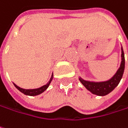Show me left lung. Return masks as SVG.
Instances as JSON below:
<instances>
[{
	"mask_svg": "<svg viewBox=\"0 0 128 128\" xmlns=\"http://www.w3.org/2000/svg\"><path fill=\"white\" fill-rule=\"evenodd\" d=\"M121 62L120 68L117 69L114 75L109 79L103 82H94L85 80L79 76L78 79L80 82L85 87L87 90L91 93L98 96H104L110 93L116 87L123 75L124 70V54L122 47H121Z\"/></svg>",
	"mask_w": 128,
	"mask_h": 128,
	"instance_id": "1",
	"label": "left lung"
}]
</instances>
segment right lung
<instances>
[{"label": "right lung", "instance_id": "right-lung-1", "mask_svg": "<svg viewBox=\"0 0 128 128\" xmlns=\"http://www.w3.org/2000/svg\"><path fill=\"white\" fill-rule=\"evenodd\" d=\"M52 78H53V74H52V76H51L50 79V81L46 83V84L43 85L42 87H38V88H36V89H28V90H26V89H23V88L20 87L19 86H17L16 84H14V83H13V84H14V85L15 86V87H16L18 90H20L21 92H22L23 94H24V95H26V96H36L41 94L42 92H44L49 87L50 84L51 82H52Z\"/></svg>", "mask_w": 128, "mask_h": 128}]
</instances>
